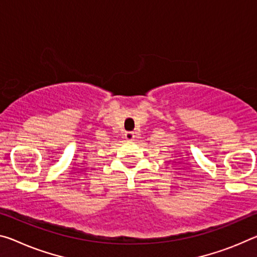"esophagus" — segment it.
<instances>
[{
	"instance_id": "1",
	"label": "esophagus",
	"mask_w": 257,
	"mask_h": 257,
	"mask_svg": "<svg viewBox=\"0 0 257 257\" xmlns=\"http://www.w3.org/2000/svg\"><path fill=\"white\" fill-rule=\"evenodd\" d=\"M124 137H125V140L133 141L134 138H135V133H134V132H127V133L124 134Z\"/></svg>"
}]
</instances>
